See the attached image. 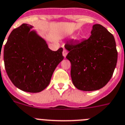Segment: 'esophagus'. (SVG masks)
I'll return each instance as SVG.
<instances>
[{
  "label": "esophagus",
  "mask_w": 125,
  "mask_h": 125,
  "mask_svg": "<svg viewBox=\"0 0 125 125\" xmlns=\"http://www.w3.org/2000/svg\"><path fill=\"white\" fill-rule=\"evenodd\" d=\"M68 52H67V51L65 50V49H63V56H64V58L66 57V56H67V54Z\"/></svg>",
  "instance_id": "34e87169"
}]
</instances>
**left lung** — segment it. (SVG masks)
<instances>
[{
	"label": "left lung",
	"mask_w": 125,
	"mask_h": 125,
	"mask_svg": "<svg viewBox=\"0 0 125 125\" xmlns=\"http://www.w3.org/2000/svg\"><path fill=\"white\" fill-rule=\"evenodd\" d=\"M66 56L71 62L74 85L83 91L103 88L112 78L117 64V52L114 37L100 24L92 26L91 35L80 42H67Z\"/></svg>",
	"instance_id": "1"
}]
</instances>
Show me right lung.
I'll return each mask as SVG.
<instances>
[{
  "label": "right lung",
  "mask_w": 125,
  "mask_h": 125,
  "mask_svg": "<svg viewBox=\"0 0 125 125\" xmlns=\"http://www.w3.org/2000/svg\"><path fill=\"white\" fill-rule=\"evenodd\" d=\"M33 26L22 24L13 29L4 48L5 69L18 89L36 93L49 85L56 67L63 60V48L56 51L48 47Z\"/></svg>",
  "instance_id": "add662e5"
}]
</instances>
